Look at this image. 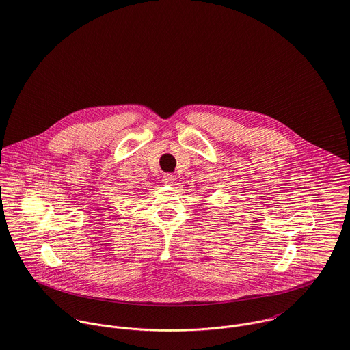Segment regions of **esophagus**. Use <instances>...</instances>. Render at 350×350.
I'll return each mask as SVG.
<instances>
[{"label":"esophagus","mask_w":350,"mask_h":350,"mask_svg":"<svg viewBox=\"0 0 350 350\" xmlns=\"http://www.w3.org/2000/svg\"><path fill=\"white\" fill-rule=\"evenodd\" d=\"M162 181H163L165 184H167V185H173L174 181H176V176L172 174V173H165V174L162 176Z\"/></svg>","instance_id":"34e87169"}]
</instances>
